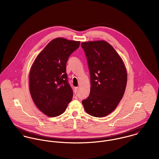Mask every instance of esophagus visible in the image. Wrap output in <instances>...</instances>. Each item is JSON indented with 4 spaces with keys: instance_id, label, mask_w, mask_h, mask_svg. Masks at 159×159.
Instances as JSON below:
<instances>
[{
    "instance_id": "esophagus-1",
    "label": "esophagus",
    "mask_w": 159,
    "mask_h": 159,
    "mask_svg": "<svg viewBox=\"0 0 159 159\" xmlns=\"http://www.w3.org/2000/svg\"><path fill=\"white\" fill-rule=\"evenodd\" d=\"M78 87H76V88H75L74 91H75V93L78 92Z\"/></svg>"
}]
</instances>
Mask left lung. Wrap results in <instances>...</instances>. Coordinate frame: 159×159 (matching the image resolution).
<instances>
[{
    "mask_svg": "<svg viewBox=\"0 0 159 159\" xmlns=\"http://www.w3.org/2000/svg\"><path fill=\"white\" fill-rule=\"evenodd\" d=\"M91 76V92L82 101L91 116L102 117L113 112L125 92L127 75L124 62L104 40L83 42Z\"/></svg>",
    "mask_w": 159,
    "mask_h": 159,
    "instance_id": "obj_1",
    "label": "left lung"
}]
</instances>
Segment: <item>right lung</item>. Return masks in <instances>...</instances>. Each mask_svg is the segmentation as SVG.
Here are the masks:
<instances>
[{"mask_svg": "<svg viewBox=\"0 0 159 159\" xmlns=\"http://www.w3.org/2000/svg\"><path fill=\"white\" fill-rule=\"evenodd\" d=\"M80 42L64 38L51 41L35 59L29 73V90L37 107L49 117L63 113L73 97L66 64Z\"/></svg>", "mask_w": 159, "mask_h": 159, "instance_id": "add662e5", "label": "right lung"}]
</instances>
